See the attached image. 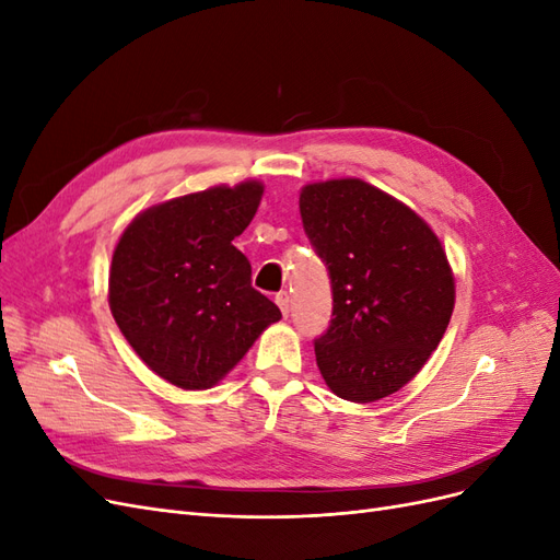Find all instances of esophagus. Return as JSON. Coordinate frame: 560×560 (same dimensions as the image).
<instances>
[{
  "mask_svg": "<svg viewBox=\"0 0 560 560\" xmlns=\"http://www.w3.org/2000/svg\"><path fill=\"white\" fill-rule=\"evenodd\" d=\"M276 303L280 306V311H282L284 317L290 315V294H287V292H278V294H276Z\"/></svg>",
  "mask_w": 560,
  "mask_h": 560,
  "instance_id": "1",
  "label": "esophagus"
}]
</instances>
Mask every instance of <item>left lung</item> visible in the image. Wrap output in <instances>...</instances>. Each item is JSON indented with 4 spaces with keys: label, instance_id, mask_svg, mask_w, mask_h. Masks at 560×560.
<instances>
[{
    "label": "left lung",
    "instance_id": "8db88e82",
    "mask_svg": "<svg viewBox=\"0 0 560 560\" xmlns=\"http://www.w3.org/2000/svg\"><path fill=\"white\" fill-rule=\"evenodd\" d=\"M299 210L331 280V322L315 338L322 378L358 404L397 393L451 322L455 282L442 243L411 208L362 179L303 186Z\"/></svg>",
    "mask_w": 560,
    "mask_h": 560
}]
</instances>
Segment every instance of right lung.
<instances>
[{
	"label": "right lung",
	"instance_id": "1",
	"mask_svg": "<svg viewBox=\"0 0 560 560\" xmlns=\"http://www.w3.org/2000/svg\"><path fill=\"white\" fill-rule=\"evenodd\" d=\"M261 196V182H241L165 200L135 217L114 249L116 325L154 374L182 389L222 381L282 317L233 245Z\"/></svg>",
	"mask_w": 560,
	"mask_h": 560
}]
</instances>
